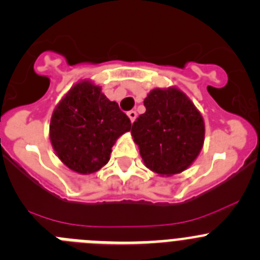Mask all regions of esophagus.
Masks as SVG:
<instances>
[{
    "label": "esophagus",
    "instance_id": "obj_1",
    "mask_svg": "<svg viewBox=\"0 0 260 260\" xmlns=\"http://www.w3.org/2000/svg\"><path fill=\"white\" fill-rule=\"evenodd\" d=\"M128 118L131 119V122H135L136 120V118H137V113H136L135 110H131V111H128Z\"/></svg>",
    "mask_w": 260,
    "mask_h": 260
}]
</instances>
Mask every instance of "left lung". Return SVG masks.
<instances>
[{
  "label": "left lung",
  "instance_id": "left-lung-1",
  "mask_svg": "<svg viewBox=\"0 0 260 260\" xmlns=\"http://www.w3.org/2000/svg\"><path fill=\"white\" fill-rule=\"evenodd\" d=\"M146 111L131 135L145 166L159 176L182 173L195 161L205 140L200 111L177 87L154 88L145 99Z\"/></svg>",
  "mask_w": 260,
  "mask_h": 260
}]
</instances>
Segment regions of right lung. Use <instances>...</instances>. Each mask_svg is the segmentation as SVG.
<instances>
[{
	"label": "right lung",
	"instance_id": "add662e5",
	"mask_svg": "<svg viewBox=\"0 0 260 260\" xmlns=\"http://www.w3.org/2000/svg\"><path fill=\"white\" fill-rule=\"evenodd\" d=\"M131 129V120L115 101L89 79L79 81L57 104L50 122V141L57 157L79 174L100 171L111 147Z\"/></svg>",
	"mask_w": 260,
	"mask_h": 260
}]
</instances>
